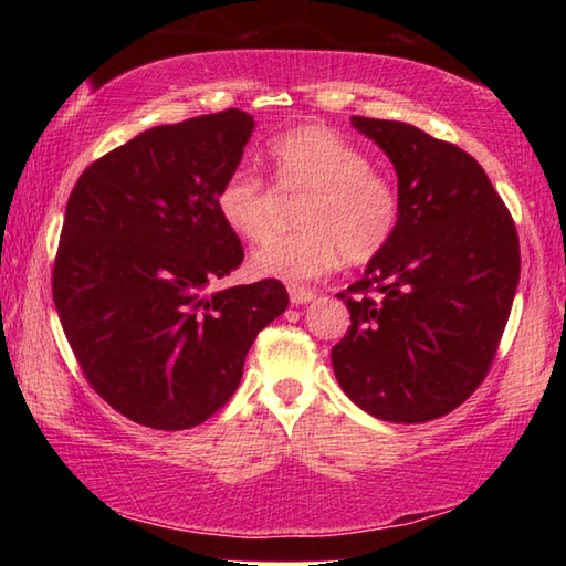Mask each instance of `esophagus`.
<instances>
[{"label": "esophagus", "mask_w": 566, "mask_h": 566, "mask_svg": "<svg viewBox=\"0 0 566 566\" xmlns=\"http://www.w3.org/2000/svg\"><path fill=\"white\" fill-rule=\"evenodd\" d=\"M314 296H317V292L314 290H306V286H290V300H292V304H310Z\"/></svg>", "instance_id": "34e87169"}]
</instances>
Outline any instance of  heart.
Returning <instances> with one entry per match:
<instances>
[{"label":"heart","instance_id":"heart-1","mask_svg":"<svg viewBox=\"0 0 566 566\" xmlns=\"http://www.w3.org/2000/svg\"><path fill=\"white\" fill-rule=\"evenodd\" d=\"M276 187L306 191L304 232L274 237L252 254V272L280 282H310L342 262L364 264L385 249L399 227L397 185L369 169V159L339 134L306 124L266 149ZM217 212L237 237L262 242L272 234L276 199L249 169H234L217 191Z\"/></svg>","mask_w":566,"mask_h":566}]
</instances>
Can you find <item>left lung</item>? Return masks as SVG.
<instances>
[{
  "instance_id": "8db88e82",
  "label": "left lung",
  "mask_w": 566,
  "mask_h": 566,
  "mask_svg": "<svg viewBox=\"0 0 566 566\" xmlns=\"http://www.w3.org/2000/svg\"><path fill=\"white\" fill-rule=\"evenodd\" d=\"M352 127L395 165L401 214L354 296L339 294L352 327L332 367L367 415L417 424L449 415L490 371L520 284V237L464 149L405 122L352 117Z\"/></svg>"
}]
</instances>
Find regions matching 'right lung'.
<instances>
[{
    "instance_id": "obj_1",
    "label": "right lung",
    "mask_w": 566,
    "mask_h": 566,
    "mask_svg": "<svg viewBox=\"0 0 566 566\" xmlns=\"http://www.w3.org/2000/svg\"><path fill=\"white\" fill-rule=\"evenodd\" d=\"M252 132L242 109L151 127L84 169L66 202L56 314L92 389L137 424L212 417L290 304L276 280L214 290L244 260L217 191Z\"/></svg>"
}]
</instances>
